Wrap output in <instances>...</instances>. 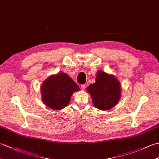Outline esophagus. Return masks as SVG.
<instances>
[{
  "mask_svg": "<svg viewBox=\"0 0 159 159\" xmlns=\"http://www.w3.org/2000/svg\"><path fill=\"white\" fill-rule=\"evenodd\" d=\"M86 87H87L86 85H80V88H81L83 90H85V88H86Z\"/></svg>",
  "mask_w": 159,
  "mask_h": 159,
  "instance_id": "34e87169",
  "label": "esophagus"
}]
</instances>
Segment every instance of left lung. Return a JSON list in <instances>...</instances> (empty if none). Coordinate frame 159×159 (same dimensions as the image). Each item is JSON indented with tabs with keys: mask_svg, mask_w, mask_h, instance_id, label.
<instances>
[{
	"mask_svg": "<svg viewBox=\"0 0 159 159\" xmlns=\"http://www.w3.org/2000/svg\"><path fill=\"white\" fill-rule=\"evenodd\" d=\"M97 109L109 110L119 102L121 97V85L119 80L113 74L98 70L96 83L87 88Z\"/></svg>",
	"mask_w": 159,
	"mask_h": 159,
	"instance_id": "left-lung-1",
	"label": "left lung"
}]
</instances>
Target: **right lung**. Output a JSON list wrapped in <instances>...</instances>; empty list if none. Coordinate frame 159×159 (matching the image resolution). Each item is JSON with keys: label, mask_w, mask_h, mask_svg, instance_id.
<instances>
[{"label": "right lung", "mask_w": 159, "mask_h": 159, "mask_svg": "<svg viewBox=\"0 0 159 159\" xmlns=\"http://www.w3.org/2000/svg\"><path fill=\"white\" fill-rule=\"evenodd\" d=\"M79 90V86L67 74L60 72L43 82L42 99L50 109L61 110L67 106L72 93Z\"/></svg>", "instance_id": "right-lung-1"}]
</instances>
